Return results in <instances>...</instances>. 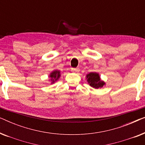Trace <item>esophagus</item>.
<instances>
[{
    "label": "esophagus",
    "instance_id": "1",
    "mask_svg": "<svg viewBox=\"0 0 145 145\" xmlns=\"http://www.w3.org/2000/svg\"><path fill=\"white\" fill-rule=\"evenodd\" d=\"M71 71L74 72H78L80 71V69L79 68H76V69H71Z\"/></svg>",
    "mask_w": 145,
    "mask_h": 145
}]
</instances>
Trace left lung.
I'll return each instance as SVG.
<instances>
[{
	"label": "left lung",
	"instance_id": "obj_1",
	"mask_svg": "<svg viewBox=\"0 0 145 145\" xmlns=\"http://www.w3.org/2000/svg\"><path fill=\"white\" fill-rule=\"evenodd\" d=\"M86 80L89 85L92 88L98 89L106 85V82L101 80L100 74L97 72H90L86 75Z\"/></svg>",
	"mask_w": 145,
	"mask_h": 145
}]
</instances>
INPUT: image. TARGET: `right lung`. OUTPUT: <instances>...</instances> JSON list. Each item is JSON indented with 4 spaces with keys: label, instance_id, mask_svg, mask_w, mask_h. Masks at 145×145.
<instances>
[{
    "label": "right lung",
    "instance_id": "right-lung-1",
    "mask_svg": "<svg viewBox=\"0 0 145 145\" xmlns=\"http://www.w3.org/2000/svg\"><path fill=\"white\" fill-rule=\"evenodd\" d=\"M61 76V72L60 71L58 70H55L52 71L49 74V77L50 78L49 81H51V84H53L56 82L57 80H58V79L60 78Z\"/></svg>",
    "mask_w": 145,
    "mask_h": 145
}]
</instances>
